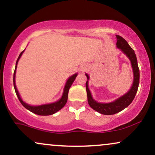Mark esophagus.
<instances>
[{"label": "esophagus", "instance_id": "esophagus-1", "mask_svg": "<svg viewBox=\"0 0 155 155\" xmlns=\"http://www.w3.org/2000/svg\"><path fill=\"white\" fill-rule=\"evenodd\" d=\"M87 70V65H81V67H80V71H86Z\"/></svg>", "mask_w": 155, "mask_h": 155}]
</instances>
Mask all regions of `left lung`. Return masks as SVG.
Masks as SVG:
<instances>
[{
  "mask_svg": "<svg viewBox=\"0 0 155 155\" xmlns=\"http://www.w3.org/2000/svg\"><path fill=\"white\" fill-rule=\"evenodd\" d=\"M117 37V48L120 49V51L124 55L127 56L130 61L131 66L133 69V81L132 86L130 87V90L124 94L123 95L120 96V97L117 98L116 100L108 103H101L96 101L92 97L91 92L89 89V80H90V76L87 74H85L87 76L86 82V90L87 94V101L88 104L92 109L97 111L98 113L102 114L104 115H112L114 114L118 113L122 110L127 108L130 104L132 103L134 99L137 91H138V85H139V78L140 72L138 68V61H137L136 55L135 51L130 47V45L126 41V40L121 37L120 35H116Z\"/></svg>",
  "mask_w": 155,
  "mask_h": 155,
  "instance_id": "left-lung-1",
  "label": "left lung"
}]
</instances>
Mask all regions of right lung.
I'll return each mask as SVG.
<instances>
[{"label":"right lung","mask_w":155,"mask_h":155,"mask_svg":"<svg viewBox=\"0 0 155 155\" xmlns=\"http://www.w3.org/2000/svg\"><path fill=\"white\" fill-rule=\"evenodd\" d=\"M25 50H23L22 52L20 53V54L19 55V58L17 59V62H16V66H15V73H14V87H15L16 94H17V97L20 101V103L22 105L24 106L25 108H27L28 110H29L30 111L33 112V114H35L41 115V116H48V115H51L54 114V113H56L57 111H60L62 108L64 107L65 104H66L67 101H68V91L69 89H70L71 86L72 85L73 82L74 81V80L76 79V77L78 75V73H76V74H73L72 76H71L68 79H67L66 82H65V86H64L63 92V94H62L61 97L58 101H54L53 103H50V104H41L38 105V106H32V105H30L27 103L25 102L24 101L22 100V97H20V95H19L18 90H17V86H16V82H15V77H16V71H17V64H18L19 60L20 59L21 56H22L23 52H24Z\"/></svg>","instance_id":"right-lung-1"}]
</instances>
